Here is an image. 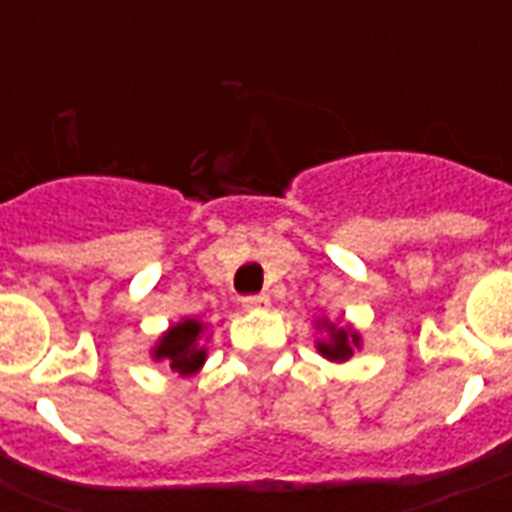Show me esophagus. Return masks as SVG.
I'll use <instances>...</instances> for the list:
<instances>
[{"instance_id": "34e87169", "label": "esophagus", "mask_w": 512, "mask_h": 512, "mask_svg": "<svg viewBox=\"0 0 512 512\" xmlns=\"http://www.w3.org/2000/svg\"><path fill=\"white\" fill-rule=\"evenodd\" d=\"M241 305L247 308V311H260V308H268L271 305V297L268 295H252V297H244Z\"/></svg>"}]
</instances>
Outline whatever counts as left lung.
Wrapping results in <instances>:
<instances>
[{"label":"left lung","instance_id":"8db88e82","mask_svg":"<svg viewBox=\"0 0 512 512\" xmlns=\"http://www.w3.org/2000/svg\"><path fill=\"white\" fill-rule=\"evenodd\" d=\"M313 327L321 337H316V350L327 361H335V364H345L353 358V350L361 348V335L353 324H337V321L329 319H316Z\"/></svg>","mask_w":512,"mask_h":512}]
</instances>
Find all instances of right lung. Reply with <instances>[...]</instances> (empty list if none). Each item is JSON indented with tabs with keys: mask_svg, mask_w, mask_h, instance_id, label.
Here are the masks:
<instances>
[{
	"mask_svg": "<svg viewBox=\"0 0 512 512\" xmlns=\"http://www.w3.org/2000/svg\"><path fill=\"white\" fill-rule=\"evenodd\" d=\"M207 329L209 327L201 319L185 316L159 335L156 345L151 348V358L167 364L180 377H191L207 361V345H204Z\"/></svg>",
	"mask_w": 512,
	"mask_h": 512,
	"instance_id": "right-lung-1",
	"label": "right lung"
}]
</instances>
